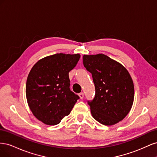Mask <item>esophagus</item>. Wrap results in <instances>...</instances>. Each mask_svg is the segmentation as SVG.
Masks as SVG:
<instances>
[{
  "label": "esophagus",
  "instance_id": "34e87169",
  "mask_svg": "<svg viewBox=\"0 0 157 157\" xmlns=\"http://www.w3.org/2000/svg\"><path fill=\"white\" fill-rule=\"evenodd\" d=\"M78 96H79V97H80V99H82V98H84V93H83V92L80 93V94H78Z\"/></svg>",
  "mask_w": 157,
  "mask_h": 157
}]
</instances>
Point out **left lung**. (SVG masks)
I'll list each match as a JSON object with an SVG mask.
<instances>
[{
    "instance_id": "1",
    "label": "left lung",
    "mask_w": 157,
    "mask_h": 157,
    "mask_svg": "<svg viewBox=\"0 0 157 157\" xmlns=\"http://www.w3.org/2000/svg\"><path fill=\"white\" fill-rule=\"evenodd\" d=\"M83 64L92 73L96 88L94 99L88 101L93 118L106 126L124 119L134 98V83L128 70L103 54L84 55Z\"/></svg>"
}]
</instances>
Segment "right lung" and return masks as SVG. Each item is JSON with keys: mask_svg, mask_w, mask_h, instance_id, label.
<instances>
[{"mask_svg": "<svg viewBox=\"0 0 157 157\" xmlns=\"http://www.w3.org/2000/svg\"><path fill=\"white\" fill-rule=\"evenodd\" d=\"M80 55L56 54L39 60L27 77L26 98L32 113L46 125H56L69 115L78 96L71 91L69 72Z\"/></svg>", "mask_w": 157, "mask_h": 157, "instance_id": "1", "label": "right lung"}]
</instances>
